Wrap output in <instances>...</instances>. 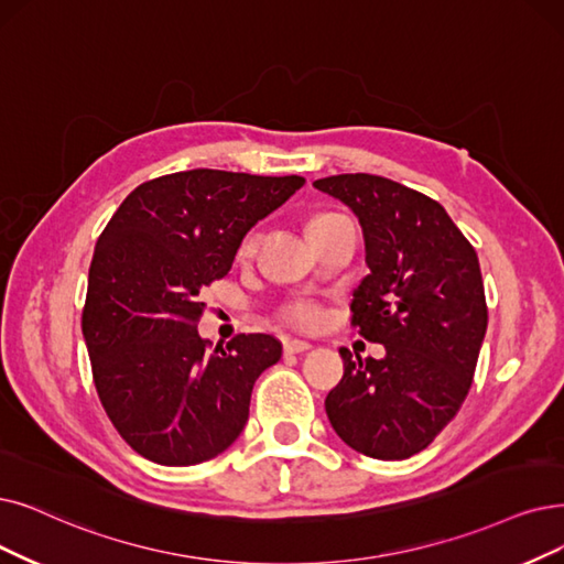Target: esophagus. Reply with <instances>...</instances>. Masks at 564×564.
I'll list each match as a JSON object with an SVG mask.
<instances>
[{"label":"esophagus","instance_id":"esophagus-1","mask_svg":"<svg viewBox=\"0 0 564 564\" xmlns=\"http://www.w3.org/2000/svg\"><path fill=\"white\" fill-rule=\"evenodd\" d=\"M310 349H312V345L305 340H286L284 343V354H305Z\"/></svg>","mask_w":564,"mask_h":564}]
</instances>
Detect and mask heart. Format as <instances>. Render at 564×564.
I'll return each mask as SVG.
<instances>
[{
	"label": "heart",
	"mask_w": 564,
	"mask_h": 564,
	"mask_svg": "<svg viewBox=\"0 0 564 564\" xmlns=\"http://www.w3.org/2000/svg\"><path fill=\"white\" fill-rule=\"evenodd\" d=\"M328 217H335V215H328V213H326V215L312 217L310 227H312V224L322 221V219H328ZM254 242H257V236H254V234L245 236V240L240 242L238 254H240V257L252 254ZM280 317H282L284 324L294 326V328H299V330H314V328H319L322 322H324V310H322L317 303H312V301H291V303L282 305Z\"/></svg>",
	"instance_id": "obj_1"
}]
</instances>
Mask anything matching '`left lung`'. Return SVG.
<instances>
[{"mask_svg": "<svg viewBox=\"0 0 564 564\" xmlns=\"http://www.w3.org/2000/svg\"><path fill=\"white\" fill-rule=\"evenodd\" d=\"M358 217L370 275L351 301V324L384 358H351L328 395L333 431L354 452L402 460L431 444L471 387L488 326L475 247L427 198L389 177L343 173L314 180Z\"/></svg>", "mask_w": 564, "mask_h": 564, "instance_id": "8db88e82", "label": "left lung"}]
</instances>
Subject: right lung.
<instances>
[{
    "mask_svg": "<svg viewBox=\"0 0 564 564\" xmlns=\"http://www.w3.org/2000/svg\"><path fill=\"white\" fill-rule=\"evenodd\" d=\"M303 185L301 175L180 171L139 185L106 224L83 337L104 410L143 458L196 465L242 433L254 381L282 345L242 333L213 349L196 330L200 291L229 273L245 234Z\"/></svg>",
    "mask_w": 564,
    "mask_h": 564,
    "instance_id": "add662e5",
    "label": "right lung"
}]
</instances>
